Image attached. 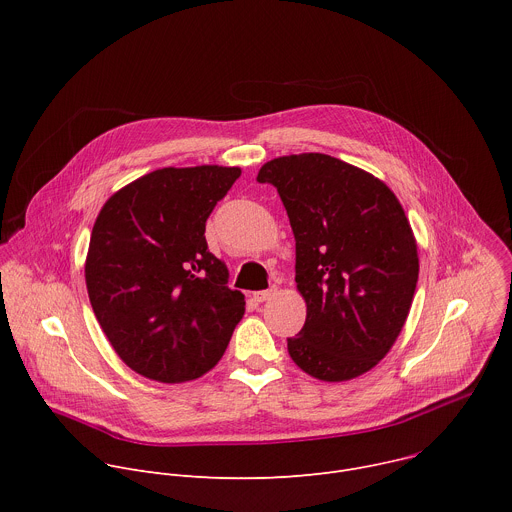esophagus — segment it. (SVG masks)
Segmentation results:
<instances>
[{"label":"esophagus","instance_id":"esophagus-1","mask_svg":"<svg viewBox=\"0 0 512 512\" xmlns=\"http://www.w3.org/2000/svg\"><path fill=\"white\" fill-rule=\"evenodd\" d=\"M275 291H277V285H271L269 289H263V291H255V294H253V300L255 302H267L271 296H275Z\"/></svg>","mask_w":512,"mask_h":512}]
</instances>
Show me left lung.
<instances>
[{
    "instance_id": "1",
    "label": "left lung",
    "mask_w": 512,
    "mask_h": 512,
    "mask_svg": "<svg viewBox=\"0 0 512 512\" xmlns=\"http://www.w3.org/2000/svg\"><path fill=\"white\" fill-rule=\"evenodd\" d=\"M296 237V283L308 314L287 350L320 381L371 371L395 344L417 285L419 259L397 196L373 174L326 154L267 162Z\"/></svg>"
}]
</instances>
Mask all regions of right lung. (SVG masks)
Instances as JSON below:
<instances>
[{"mask_svg":"<svg viewBox=\"0 0 512 512\" xmlns=\"http://www.w3.org/2000/svg\"><path fill=\"white\" fill-rule=\"evenodd\" d=\"M239 168H162L115 192L101 208L85 279L93 312L135 373L184 383L225 354L245 314L227 265L206 245V218Z\"/></svg>","mask_w":512,"mask_h":512,"instance_id":"right-lung-1","label":"right lung"}]
</instances>
